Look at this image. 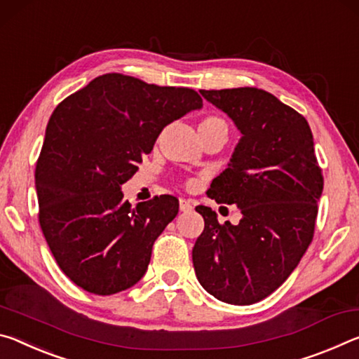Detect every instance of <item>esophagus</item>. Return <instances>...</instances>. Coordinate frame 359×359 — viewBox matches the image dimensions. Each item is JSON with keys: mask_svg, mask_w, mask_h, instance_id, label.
Returning a JSON list of instances; mask_svg holds the SVG:
<instances>
[{"mask_svg": "<svg viewBox=\"0 0 359 359\" xmlns=\"http://www.w3.org/2000/svg\"><path fill=\"white\" fill-rule=\"evenodd\" d=\"M180 210L181 211H191L192 210V202L187 201V198H180Z\"/></svg>", "mask_w": 359, "mask_h": 359, "instance_id": "esophagus-1", "label": "esophagus"}]
</instances>
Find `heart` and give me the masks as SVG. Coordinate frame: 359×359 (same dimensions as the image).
<instances>
[{
    "label": "heart",
    "mask_w": 359,
    "mask_h": 359,
    "mask_svg": "<svg viewBox=\"0 0 359 359\" xmlns=\"http://www.w3.org/2000/svg\"><path fill=\"white\" fill-rule=\"evenodd\" d=\"M203 128H224L227 130V124L218 116H207L198 126V130H203Z\"/></svg>",
    "instance_id": "obj_1"
}]
</instances>
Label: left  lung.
Masks as SVG:
<instances>
[{
    "mask_svg": "<svg viewBox=\"0 0 359 359\" xmlns=\"http://www.w3.org/2000/svg\"><path fill=\"white\" fill-rule=\"evenodd\" d=\"M242 133L231 162L207 196L237 205V226L219 224L198 205L205 227L192 250L194 270L211 296L250 305L285 283L312 243L323 175L309 122L256 87L201 90Z\"/></svg>",
    "mask_w": 359,
    "mask_h": 359,
    "instance_id": "8db88e82",
    "label": "left lung"
}]
</instances>
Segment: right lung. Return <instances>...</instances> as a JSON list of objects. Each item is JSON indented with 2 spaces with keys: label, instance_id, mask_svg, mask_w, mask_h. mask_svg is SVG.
I'll return each instance as SVG.
<instances>
[{
  "label": "right lung",
  "instance_id": "1",
  "mask_svg": "<svg viewBox=\"0 0 359 359\" xmlns=\"http://www.w3.org/2000/svg\"><path fill=\"white\" fill-rule=\"evenodd\" d=\"M202 107L187 87L108 73L55 108L34 184L46 242L74 285L109 296L146 273L152 245L178 215V198L161 196L132 208L121 186L163 127Z\"/></svg>",
  "mask_w": 359,
  "mask_h": 359
}]
</instances>
